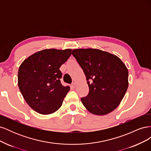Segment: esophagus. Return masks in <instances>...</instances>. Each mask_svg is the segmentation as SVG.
Instances as JSON below:
<instances>
[{"mask_svg":"<svg viewBox=\"0 0 151 151\" xmlns=\"http://www.w3.org/2000/svg\"><path fill=\"white\" fill-rule=\"evenodd\" d=\"M76 86H77L76 83H75V82H74V83H72V86L73 87V88H76Z\"/></svg>","mask_w":151,"mask_h":151,"instance_id":"34e87169","label":"esophagus"}]
</instances>
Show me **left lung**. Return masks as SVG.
Segmentation results:
<instances>
[{"label": "left lung", "instance_id": "8db88e82", "mask_svg": "<svg viewBox=\"0 0 151 151\" xmlns=\"http://www.w3.org/2000/svg\"><path fill=\"white\" fill-rule=\"evenodd\" d=\"M72 55L83 68L89 86L88 96L81 98L84 107L96 115L113 111L129 86V70L125 63L115 55L99 49H75Z\"/></svg>", "mask_w": 151, "mask_h": 151}]
</instances>
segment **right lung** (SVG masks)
<instances>
[{
  "label": "right lung",
  "mask_w": 151,
  "mask_h": 151,
  "mask_svg": "<svg viewBox=\"0 0 151 151\" xmlns=\"http://www.w3.org/2000/svg\"><path fill=\"white\" fill-rule=\"evenodd\" d=\"M71 49H45L31 55L22 62L17 84L29 106L42 115H50L62 106L70 90L62 85L59 70L71 55Z\"/></svg>",
  "instance_id": "add662e5"
}]
</instances>
